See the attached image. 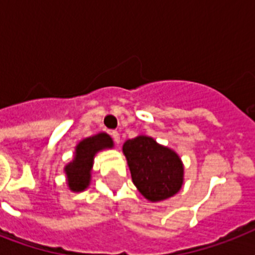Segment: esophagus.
Here are the masks:
<instances>
[{
  "label": "esophagus",
  "instance_id": "1",
  "mask_svg": "<svg viewBox=\"0 0 255 255\" xmlns=\"http://www.w3.org/2000/svg\"><path fill=\"white\" fill-rule=\"evenodd\" d=\"M111 136H112V139L115 140V143H118V144L120 143V135H119V132L112 131V132H111Z\"/></svg>",
  "mask_w": 255,
  "mask_h": 255
}]
</instances>
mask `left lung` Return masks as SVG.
Returning a JSON list of instances; mask_svg holds the SVG:
<instances>
[{
    "label": "left lung",
    "mask_w": 255,
    "mask_h": 255,
    "mask_svg": "<svg viewBox=\"0 0 255 255\" xmlns=\"http://www.w3.org/2000/svg\"><path fill=\"white\" fill-rule=\"evenodd\" d=\"M123 153L132 181L148 201H164L180 192L184 164L177 152L141 133L123 144Z\"/></svg>",
    "instance_id": "obj_1"
}]
</instances>
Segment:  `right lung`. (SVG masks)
<instances>
[{"instance_id": "right-lung-1", "label": "right lung", "mask_w": 255, "mask_h": 255, "mask_svg": "<svg viewBox=\"0 0 255 255\" xmlns=\"http://www.w3.org/2000/svg\"><path fill=\"white\" fill-rule=\"evenodd\" d=\"M114 148V140L106 132L81 140L74 151V159L66 164L65 173L69 189L74 193L83 192L90 186L94 159L98 152Z\"/></svg>"}]
</instances>
